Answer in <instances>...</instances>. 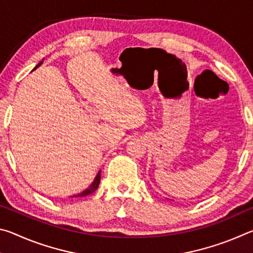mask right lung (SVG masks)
<instances>
[{
	"label": "right lung",
	"mask_w": 253,
	"mask_h": 253,
	"mask_svg": "<svg viewBox=\"0 0 253 253\" xmlns=\"http://www.w3.org/2000/svg\"><path fill=\"white\" fill-rule=\"evenodd\" d=\"M41 63H42V61L38 63L37 67L34 68V69H37L38 67L41 66ZM34 69H33V70H34ZM99 183H100V172L97 174V176H96V178H95V181L92 182L91 185L89 186V187L87 188V190L84 191V192H81V193H79V194L74 195V196H72V198H83V196H87V195H89V194L93 193V192H95V191L97 190V188H98V186H99Z\"/></svg>",
	"instance_id": "obj_1"
}]
</instances>
